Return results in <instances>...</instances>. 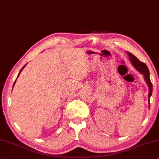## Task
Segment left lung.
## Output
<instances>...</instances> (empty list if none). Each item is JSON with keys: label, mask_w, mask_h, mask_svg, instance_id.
<instances>
[{"label": "left lung", "mask_w": 159, "mask_h": 159, "mask_svg": "<svg viewBox=\"0 0 159 159\" xmlns=\"http://www.w3.org/2000/svg\"><path fill=\"white\" fill-rule=\"evenodd\" d=\"M127 54L129 57V59L130 62L132 63L133 66H134L135 70H136L138 72H139L141 75H143L144 80L146 81L147 85H148L149 91H148V105H149V108H150V98L151 95H152V91H153V85L151 83V80H150V74H149V70L147 66L144 63L141 62V61L139 60V59L136 58L134 55L131 53L126 52Z\"/></svg>", "instance_id": "1"}]
</instances>
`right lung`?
<instances>
[{"label":"right lung","instance_id":"add662e5","mask_svg":"<svg viewBox=\"0 0 159 159\" xmlns=\"http://www.w3.org/2000/svg\"><path fill=\"white\" fill-rule=\"evenodd\" d=\"M26 66V64H25V65H24V66H23V68L21 69V70H20V72H19V73H18V76H17V77H18V76H19V75H20V72H21V71L23 70V69H24V67H25V66ZM16 80H17V79H16ZM16 80H15L14 83H13V86H14V84H15V83H16Z\"/></svg>","mask_w":159,"mask_h":159}]
</instances>
